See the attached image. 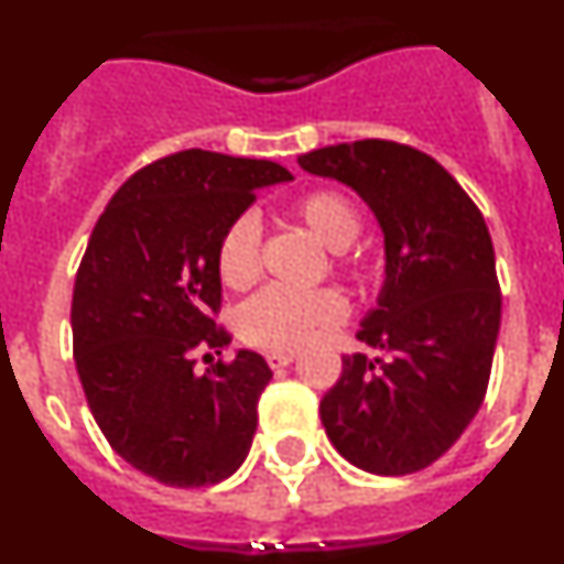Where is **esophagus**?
<instances>
[{
  "mask_svg": "<svg viewBox=\"0 0 564 564\" xmlns=\"http://www.w3.org/2000/svg\"><path fill=\"white\" fill-rule=\"evenodd\" d=\"M299 358L296 350H273L268 352V364H271L273 370H282V367H288V364H293Z\"/></svg>",
  "mask_w": 564,
  "mask_h": 564,
  "instance_id": "1",
  "label": "esophagus"
}]
</instances>
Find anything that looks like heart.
<instances>
[{
	"label": "heart",
	"mask_w": 564,
	"mask_h": 564,
	"mask_svg": "<svg viewBox=\"0 0 564 564\" xmlns=\"http://www.w3.org/2000/svg\"><path fill=\"white\" fill-rule=\"evenodd\" d=\"M293 217L311 228L318 242L336 248V265L364 273L372 265L370 257L350 251V242L361 231V212L338 188H313L291 206ZM217 273L223 285L242 291L259 276V223L253 214H239L217 242ZM347 299L333 288L291 291L271 285L242 305L237 318L239 336L265 350H299L330 327L347 318Z\"/></svg>",
	"instance_id": "1"
}]
</instances>
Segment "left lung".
Segmentation results:
<instances>
[{
	"instance_id": "8db88e82",
	"label": "left lung",
	"mask_w": 564,
	"mask_h": 564,
	"mask_svg": "<svg viewBox=\"0 0 564 564\" xmlns=\"http://www.w3.org/2000/svg\"><path fill=\"white\" fill-rule=\"evenodd\" d=\"M299 166L361 194L381 223L387 282L341 358L322 423L352 466L412 475L463 435L488 390L500 333L495 246L480 208L435 158L395 141L313 149Z\"/></svg>"
}]
</instances>
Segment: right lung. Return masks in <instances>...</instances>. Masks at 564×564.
Masks as SVG:
<instances>
[{"instance_id":"right-lung-1","label":"right lung","mask_w":564,"mask_h":564,"mask_svg":"<svg viewBox=\"0 0 564 564\" xmlns=\"http://www.w3.org/2000/svg\"><path fill=\"white\" fill-rule=\"evenodd\" d=\"M291 181L273 161L186 149L149 163L98 217L73 288V352L93 417L118 455L163 486L200 488L242 466L271 367L223 350L217 242L257 188Z\"/></svg>"}]
</instances>
